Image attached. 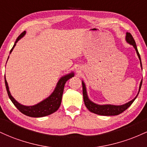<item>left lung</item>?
<instances>
[{
	"instance_id": "1",
	"label": "left lung",
	"mask_w": 147,
	"mask_h": 147,
	"mask_svg": "<svg viewBox=\"0 0 147 147\" xmlns=\"http://www.w3.org/2000/svg\"><path fill=\"white\" fill-rule=\"evenodd\" d=\"M126 41L130 45H132L133 48L136 50V53H137L138 58H139L141 64V68L142 70V62H141V58L140 56V54L138 52L137 46H136V41H135L134 38L132 36V35L129 32H126ZM142 84V80L141 81L139 87V91H138V95L134 99H132L130 102H127L126 104H123V105L119 106H115V105H111V104H104V105H99V104H95V103L92 102V101L90 100L88 97L87 92H86V85L84 82L82 81V87H83V96H84V104H85L86 106L90 112L99 115H104V116H111V115H117L122 113L124 111L126 110L132 104V103L134 102L135 99L138 97V94H139L140 90Z\"/></svg>"
}]
</instances>
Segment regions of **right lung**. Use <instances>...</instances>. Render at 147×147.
Instances as JSON below:
<instances>
[{
    "label": "right lung",
    "mask_w": 147,
    "mask_h": 147,
    "mask_svg": "<svg viewBox=\"0 0 147 147\" xmlns=\"http://www.w3.org/2000/svg\"><path fill=\"white\" fill-rule=\"evenodd\" d=\"M25 34H26V32L24 31L18 36V38H16V41H15L14 46L12 47L11 50H10L9 54L12 52L13 49H14L15 45H16V43L21 39L22 37L24 36ZM8 59H9V57H8ZM72 77H74L73 72H71V73L68 74V75L61 77L59 82H57L55 89L48 98L45 99L42 102L38 103L36 105L30 106L22 105L20 103H18L17 101L15 100V99L11 96V93H10L9 86H8L5 77V86L8 96H9V99H11L13 104H14V106L18 109V111H21L23 114L27 116H29V117H41L49 115H51L58 110L61 105V102L64 86H65L67 81L69 79L72 78Z\"/></svg>",
    "instance_id": "right-lung-1"
}]
</instances>
